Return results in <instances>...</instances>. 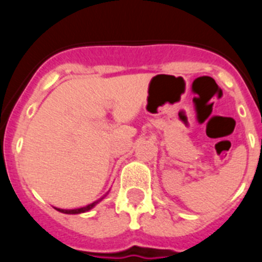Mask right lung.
Here are the masks:
<instances>
[{
	"mask_svg": "<svg viewBox=\"0 0 262 262\" xmlns=\"http://www.w3.org/2000/svg\"><path fill=\"white\" fill-rule=\"evenodd\" d=\"M102 199H104V196L100 198V199L96 200V202L91 203V204L83 205V207H80V208H75V209H60V208H55V209H57L58 212L64 213V214H80V213H84V212H89V210H91L92 208H94L97 203L101 202Z\"/></svg>",
	"mask_w": 262,
	"mask_h": 262,
	"instance_id": "1",
	"label": "right lung"
}]
</instances>
